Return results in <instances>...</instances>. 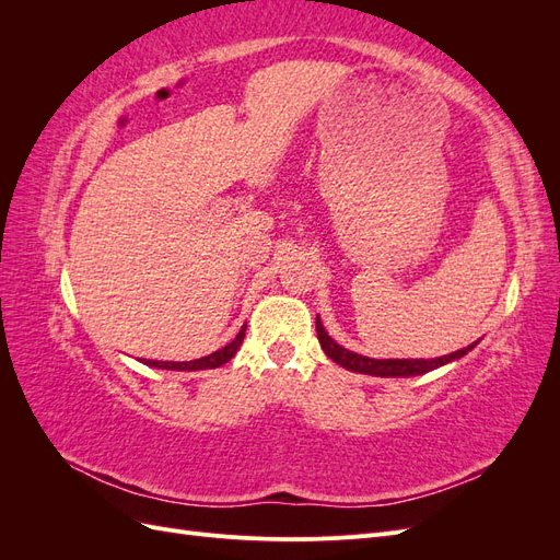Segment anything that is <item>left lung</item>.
<instances>
[{"instance_id": "obj_1", "label": "left lung", "mask_w": 560, "mask_h": 560, "mask_svg": "<svg viewBox=\"0 0 560 560\" xmlns=\"http://www.w3.org/2000/svg\"><path fill=\"white\" fill-rule=\"evenodd\" d=\"M315 329H317V338H319V346L322 350L327 352V358H331L336 364H341L350 371H360V374H369V376H420V374H428V371L436 369V366H444L453 360H460L463 354H467L474 346L471 343L463 350H455L451 354H444V358H436V360H371L364 358V354L358 352H350L346 348L338 346L334 338L325 331L322 327L319 317L315 319Z\"/></svg>"}]
</instances>
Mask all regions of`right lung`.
<instances>
[{
    "instance_id": "right-lung-1",
    "label": "right lung",
    "mask_w": 560,
    "mask_h": 560,
    "mask_svg": "<svg viewBox=\"0 0 560 560\" xmlns=\"http://www.w3.org/2000/svg\"><path fill=\"white\" fill-rule=\"evenodd\" d=\"M245 338V327L238 331V336L233 338L231 343H226L224 348L214 350L212 354H208V358H200V360H194V362H156V360H144V364L149 366H159V369H167V371H198V369H217L226 364L235 352H238L241 343Z\"/></svg>"
}]
</instances>
